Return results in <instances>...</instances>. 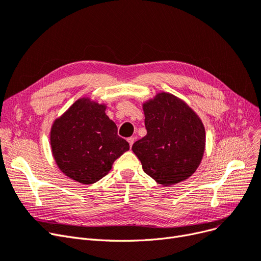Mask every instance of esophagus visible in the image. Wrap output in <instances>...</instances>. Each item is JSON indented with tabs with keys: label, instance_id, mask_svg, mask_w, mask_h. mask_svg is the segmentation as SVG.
Masks as SVG:
<instances>
[{
	"label": "esophagus",
	"instance_id": "34e87169",
	"mask_svg": "<svg viewBox=\"0 0 261 261\" xmlns=\"http://www.w3.org/2000/svg\"><path fill=\"white\" fill-rule=\"evenodd\" d=\"M134 141H136V139H134V138H129L128 139V142H129V144H130V147H132V145H133V143H134Z\"/></svg>",
	"mask_w": 261,
	"mask_h": 261
}]
</instances>
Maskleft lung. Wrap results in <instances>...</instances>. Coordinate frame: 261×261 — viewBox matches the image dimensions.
Returning <instances> with one entry per match:
<instances>
[{"mask_svg":"<svg viewBox=\"0 0 261 261\" xmlns=\"http://www.w3.org/2000/svg\"><path fill=\"white\" fill-rule=\"evenodd\" d=\"M147 134L133 144L144 172L171 186L196 172L203 157L205 130L199 116L180 99L158 93L143 104Z\"/></svg>","mask_w":261,"mask_h":261,"instance_id":"8db88e82","label":"left lung"}]
</instances>
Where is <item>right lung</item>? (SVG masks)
<instances>
[{
  "label": "right lung",
  "mask_w": 261,
  "mask_h": 261,
  "mask_svg": "<svg viewBox=\"0 0 261 261\" xmlns=\"http://www.w3.org/2000/svg\"><path fill=\"white\" fill-rule=\"evenodd\" d=\"M105 110V104L82 98L53 123L50 144L57 166L82 184H93L104 177L114 161L130 147L118 137L117 125Z\"/></svg>",
  "instance_id": "right-lung-1"
}]
</instances>
